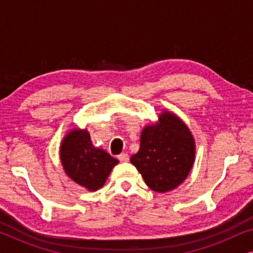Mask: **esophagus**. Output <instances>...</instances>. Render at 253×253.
Instances as JSON below:
<instances>
[{
	"label": "esophagus",
	"mask_w": 253,
	"mask_h": 253,
	"mask_svg": "<svg viewBox=\"0 0 253 253\" xmlns=\"http://www.w3.org/2000/svg\"><path fill=\"white\" fill-rule=\"evenodd\" d=\"M119 160L121 162H127L129 161V155H127L126 153H121L119 155Z\"/></svg>",
	"instance_id": "obj_1"
}]
</instances>
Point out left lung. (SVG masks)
Returning a JSON list of instances; mask_svg holds the SVG:
<instances>
[{
	"mask_svg": "<svg viewBox=\"0 0 253 253\" xmlns=\"http://www.w3.org/2000/svg\"><path fill=\"white\" fill-rule=\"evenodd\" d=\"M196 145L186 124L170 112H162L155 124L140 134V147L130 161L155 192H167L184 182L195 162Z\"/></svg>",
	"mask_w": 253,
	"mask_h": 253,
	"instance_id": "obj_1",
	"label": "left lung"
}]
</instances>
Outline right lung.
Instances as JSON below:
<instances>
[{
    "mask_svg": "<svg viewBox=\"0 0 253 253\" xmlns=\"http://www.w3.org/2000/svg\"><path fill=\"white\" fill-rule=\"evenodd\" d=\"M60 158L65 174L88 191L102 188L112 169L119 164L106 151L93 146L86 129H72L65 134Z\"/></svg>",
    "mask_w": 253,
    "mask_h": 253,
    "instance_id": "add662e5",
    "label": "right lung"
}]
</instances>
